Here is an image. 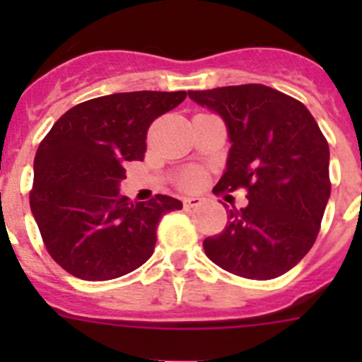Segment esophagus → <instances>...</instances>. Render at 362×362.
<instances>
[{
	"label": "esophagus",
	"mask_w": 362,
	"mask_h": 362,
	"mask_svg": "<svg viewBox=\"0 0 362 362\" xmlns=\"http://www.w3.org/2000/svg\"><path fill=\"white\" fill-rule=\"evenodd\" d=\"M183 203H185V209H196V206H199V204L203 203V199H201V197L192 196V197H185Z\"/></svg>",
	"instance_id": "esophagus-1"
}]
</instances>
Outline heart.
<instances>
[{
	"label": "heart",
	"mask_w": 362,
	"mask_h": 362,
	"mask_svg": "<svg viewBox=\"0 0 362 362\" xmlns=\"http://www.w3.org/2000/svg\"><path fill=\"white\" fill-rule=\"evenodd\" d=\"M181 181H183L185 187H197V185L201 183V174L196 170H190L183 175V179H181Z\"/></svg>",
	"instance_id": "heart-1"
}]
</instances>
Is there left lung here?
<instances>
[{"instance_id": "obj_1", "label": "left lung", "mask_w": 362, "mask_h": 362, "mask_svg": "<svg viewBox=\"0 0 362 362\" xmlns=\"http://www.w3.org/2000/svg\"><path fill=\"white\" fill-rule=\"evenodd\" d=\"M216 112L228 132L226 170L214 192L245 187L219 235L206 238L210 261L246 279H274L296 267L317 238L330 197V148L305 105L264 85L188 92Z\"/></svg>"}]
</instances>
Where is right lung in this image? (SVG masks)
I'll list each match as a JSON object with an SVG mask.
<instances>
[{
    "instance_id": "1",
    "label": "right lung",
    "mask_w": 362,
    "mask_h": 362,
    "mask_svg": "<svg viewBox=\"0 0 362 362\" xmlns=\"http://www.w3.org/2000/svg\"><path fill=\"white\" fill-rule=\"evenodd\" d=\"M185 98V90H141L88 99L41 141L30 210L49 254L74 277L108 281L139 268L152 255L161 217L183 209L163 194L134 203L119 185L124 163L145 158L150 123Z\"/></svg>"
}]
</instances>
